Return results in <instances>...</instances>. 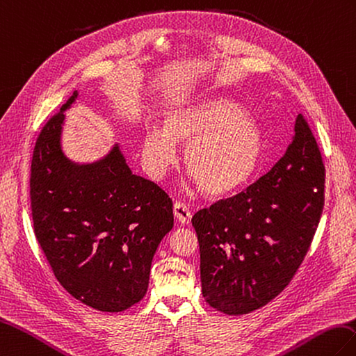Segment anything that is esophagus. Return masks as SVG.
<instances>
[{
    "label": "esophagus",
    "mask_w": 356,
    "mask_h": 356,
    "mask_svg": "<svg viewBox=\"0 0 356 356\" xmlns=\"http://www.w3.org/2000/svg\"><path fill=\"white\" fill-rule=\"evenodd\" d=\"M173 215H175L177 220L181 225H188L192 220V213L188 210V207L183 202H177L173 205Z\"/></svg>",
    "instance_id": "34e87169"
}]
</instances>
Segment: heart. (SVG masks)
Returning <instances> with one entry per match:
<instances>
[{
  "label": "heart",
  "instance_id": "b5f03b06",
  "mask_svg": "<svg viewBox=\"0 0 356 356\" xmlns=\"http://www.w3.org/2000/svg\"><path fill=\"white\" fill-rule=\"evenodd\" d=\"M177 145L186 146L184 163L193 183L209 196L239 191L254 175L264 156L259 126L232 100L209 97L172 109L163 128L152 126L141 140L145 170L163 179L178 163Z\"/></svg>",
  "mask_w": 356,
  "mask_h": 356
}]
</instances>
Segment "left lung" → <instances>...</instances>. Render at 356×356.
Listing matches in <instances>:
<instances>
[{"label": "left lung", "instance_id": "left-lung-1", "mask_svg": "<svg viewBox=\"0 0 356 356\" xmlns=\"http://www.w3.org/2000/svg\"><path fill=\"white\" fill-rule=\"evenodd\" d=\"M325 205V165L302 114L285 155L234 198L192 218L202 296L228 315L277 297L303 262Z\"/></svg>", "mask_w": 356, "mask_h": 356}]
</instances>
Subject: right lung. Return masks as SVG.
Masks as SVG:
<instances>
[{
    "label": "right lung",
    "instance_id": "right-lung-1",
    "mask_svg": "<svg viewBox=\"0 0 356 356\" xmlns=\"http://www.w3.org/2000/svg\"><path fill=\"white\" fill-rule=\"evenodd\" d=\"M74 91L39 134L30 201L36 239L59 283L79 302L120 312L146 296L158 245L173 228L172 200L134 175L115 143L92 163L62 149Z\"/></svg>",
    "mask_w": 356,
    "mask_h": 356
}]
</instances>
